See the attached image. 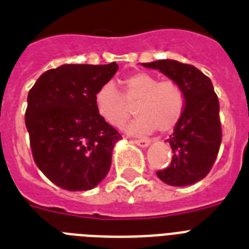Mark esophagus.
<instances>
[{
  "mask_svg": "<svg viewBox=\"0 0 249 249\" xmlns=\"http://www.w3.org/2000/svg\"><path fill=\"white\" fill-rule=\"evenodd\" d=\"M133 143H135V144L139 145V147H143V148H144V147H148L151 142H149L148 139H134Z\"/></svg>",
  "mask_w": 249,
  "mask_h": 249,
  "instance_id": "34e87169",
  "label": "esophagus"
}]
</instances>
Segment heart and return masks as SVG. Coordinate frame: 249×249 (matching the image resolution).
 I'll list each match as a JSON object with an SVG mask.
<instances>
[{
    "instance_id": "obj_1",
    "label": "heart",
    "mask_w": 249,
    "mask_h": 249,
    "mask_svg": "<svg viewBox=\"0 0 249 249\" xmlns=\"http://www.w3.org/2000/svg\"><path fill=\"white\" fill-rule=\"evenodd\" d=\"M121 87L120 93L112 83H106L94 96L97 112L112 126L120 128L129 120L131 107L138 116L125 128L131 134H149L156 129L167 133L180 121L185 94L175 80H159L152 74L139 71L123 79Z\"/></svg>"
}]
</instances>
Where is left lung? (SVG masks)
Listing matches in <instances>:
<instances>
[{
    "label": "left lung",
    "mask_w": 249,
    "mask_h": 249,
    "mask_svg": "<svg viewBox=\"0 0 249 249\" xmlns=\"http://www.w3.org/2000/svg\"><path fill=\"white\" fill-rule=\"evenodd\" d=\"M143 66L157 69L175 80L185 94L183 116L167 139L174 153L170 166L157 171V177L174 187L197 183L211 171L223 138L219 98L211 80L193 65L175 60Z\"/></svg>",
    "instance_id": "left-lung-1"
}]
</instances>
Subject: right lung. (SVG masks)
Here are the masks:
<instances>
[{
	"label": "right lung",
	"mask_w": 249,
	"mask_h": 249,
	"mask_svg": "<svg viewBox=\"0 0 249 249\" xmlns=\"http://www.w3.org/2000/svg\"><path fill=\"white\" fill-rule=\"evenodd\" d=\"M118 64L66 65L43 72L28 93L25 125L39 170L66 191L104 180L120 133L101 118L94 96Z\"/></svg>",
	"instance_id": "obj_1"
}]
</instances>
